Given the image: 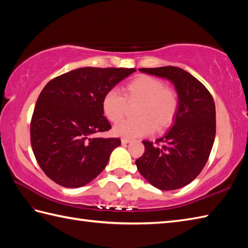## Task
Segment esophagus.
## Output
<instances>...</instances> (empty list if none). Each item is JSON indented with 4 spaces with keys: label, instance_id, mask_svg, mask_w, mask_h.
<instances>
[{
    "label": "esophagus",
    "instance_id": "obj_1",
    "mask_svg": "<svg viewBox=\"0 0 248 248\" xmlns=\"http://www.w3.org/2000/svg\"><path fill=\"white\" fill-rule=\"evenodd\" d=\"M130 141H131V140L130 139H121V143H123V144H128V143H130Z\"/></svg>",
    "mask_w": 248,
    "mask_h": 248
}]
</instances>
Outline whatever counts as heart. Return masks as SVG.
Wrapping results in <instances>:
<instances>
[{"mask_svg":"<svg viewBox=\"0 0 248 248\" xmlns=\"http://www.w3.org/2000/svg\"><path fill=\"white\" fill-rule=\"evenodd\" d=\"M124 97L110 89L104 94L102 109L107 118L114 124L123 120L128 104L139 103L135 116L138 119L124 121L115 125V135L125 139L140 138L154 132L155 129H167L175 119L179 108L178 93L166 87L163 81L150 76H140L124 87Z\"/></svg>","mask_w":248,"mask_h":248,"instance_id":"1","label":"heart"}]
</instances>
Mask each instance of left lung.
<instances>
[{
  "mask_svg": "<svg viewBox=\"0 0 248 248\" xmlns=\"http://www.w3.org/2000/svg\"><path fill=\"white\" fill-rule=\"evenodd\" d=\"M140 72L166 78L179 96L170 130L154 145L143 140L145 152L135 161L147 181L162 191L187 186L202 170L215 139V104L211 93L191 73L179 67L140 68Z\"/></svg>",
  "mask_w": 248,
  "mask_h": 248,
  "instance_id": "1",
  "label": "left lung"
}]
</instances>
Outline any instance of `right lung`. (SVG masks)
<instances>
[{
    "mask_svg": "<svg viewBox=\"0 0 248 248\" xmlns=\"http://www.w3.org/2000/svg\"><path fill=\"white\" fill-rule=\"evenodd\" d=\"M134 68H78L51 80L41 91L31 123L37 162L51 180L81 187L107 166L119 139L93 138L110 129L103 116L104 94Z\"/></svg>",
    "mask_w": 248,
    "mask_h": 248,
    "instance_id": "right-lung-1",
    "label": "right lung"
}]
</instances>
